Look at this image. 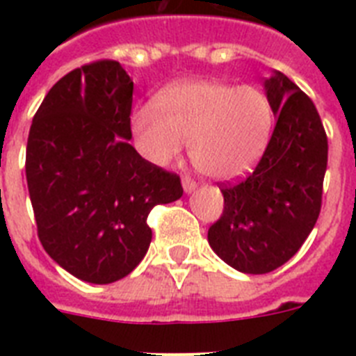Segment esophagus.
Masks as SVG:
<instances>
[{
    "label": "esophagus",
    "mask_w": 356,
    "mask_h": 356,
    "mask_svg": "<svg viewBox=\"0 0 356 356\" xmlns=\"http://www.w3.org/2000/svg\"><path fill=\"white\" fill-rule=\"evenodd\" d=\"M181 185H184V191H185V193H193L194 188H196L197 184L193 180V178H191V176L185 175L184 178H181Z\"/></svg>",
    "instance_id": "esophagus-1"
}]
</instances>
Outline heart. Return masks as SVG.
Segmentation results:
<instances>
[{
	"mask_svg": "<svg viewBox=\"0 0 356 356\" xmlns=\"http://www.w3.org/2000/svg\"><path fill=\"white\" fill-rule=\"evenodd\" d=\"M156 108L144 106L134 118L144 153L168 163L191 140L194 165L216 180L253 169L271 139V103L257 87L188 81L160 94Z\"/></svg>",
	"mask_w": 356,
	"mask_h": 356,
	"instance_id": "b5f03b06",
	"label": "heart"
}]
</instances>
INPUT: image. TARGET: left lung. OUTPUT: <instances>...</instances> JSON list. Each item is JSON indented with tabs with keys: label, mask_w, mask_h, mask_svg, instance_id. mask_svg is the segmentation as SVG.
I'll return each mask as SVG.
<instances>
[{
	"label": "left lung",
	"mask_w": 356,
	"mask_h": 356,
	"mask_svg": "<svg viewBox=\"0 0 356 356\" xmlns=\"http://www.w3.org/2000/svg\"><path fill=\"white\" fill-rule=\"evenodd\" d=\"M264 87L276 115L271 140L246 180L221 184L225 210L209 229L217 257L248 275L275 271L303 246L319 217L328 163L312 99L280 71Z\"/></svg>",
	"instance_id": "left-lung-1"
}]
</instances>
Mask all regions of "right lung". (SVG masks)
Wrapping results in <instances>:
<instances>
[{
  "instance_id": "1",
  "label": "right lung",
  "mask_w": 356,
  "mask_h": 356,
  "mask_svg": "<svg viewBox=\"0 0 356 356\" xmlns=\"http://www.w3.org/2000/svg\"><path fill=\"white\" fill-rule=\"evenodd\" d=\"M134 81L115 60L72 69L33 115L26 181L37 235L72 276L112 284L130 275L151 242L147 216L180 200V176L130 144Z\"/></svg>"
}]
</instances>
